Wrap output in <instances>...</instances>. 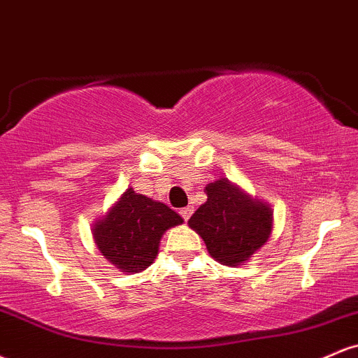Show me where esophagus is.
I'll use <instances>...</instances> for the list:
<instances>
[{"label": "esophagus", "mask_w": 358, "mask_h": 358, "mask_svg": "<svg viewBox=\"0 0 358 358\" xmlns=\"http://www.w3.org/2000/svg\"><path fill=\"white\" fill-rule=\"evenodd\" d=\"M192 213H193V207H192V205H188V207H185V208H182V210H180V215H182L185 220L190 219Z\"/></svg>", "instance_id": "esophagus-1"}]
</instances>
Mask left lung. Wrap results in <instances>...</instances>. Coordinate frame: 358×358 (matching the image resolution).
<instances>
[{
	"label": "left lung",
	"instance_id": "1",
	"mask_svg": "<svg viewBox=\"0 0 358 358\" xmlns=\"http://www.w3.org/2000/svg\"><path fill=\"white\" fill-rule=\"evenodd\" d=\"M207 200L196 208L188 225L220 264L239 268L257 252L273 232V210L227 178L205 187Z\"/></svg>",
	"mask_w": 358,
	"mask_h": 358
}]
</instances>
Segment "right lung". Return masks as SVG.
Returning <instances> with one entry per match:
<instances>
[{
  "instance_id": "add662e5",
  "label": "right lung",
  "mask_w": 358,
  "mask_h": 358,
  "mask_svg": "<svg viewBox=\"0 0 358 358\" xmlns=\"http://www.w3.org/2000/svg\"><path fill=\"white\" fill-rule=\"evenodd\" d=\"M183 219L158 200L127 188L116 203L92 225L99 252L121 273L136 274L153 264L159 241Z\"/></svg>"
}]
</instances>
